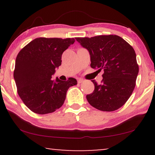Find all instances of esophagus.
Returning <instances> with one entry per match:
<instances>
[{"mask_svg": "<svg viewBox=\"0 0 155 155\" xmlns=\"http://www.w3.org/2000/svg\"><path fill=\"white\" fill-rule=\"evenodd\" d=\"M78 82L79 84H80V83H82V82H83V80L82 79H78Z\"/></svg>", "mask_w": 155, "mask_h": 155, "instance_id": "34e87169", "label": "esophagus"}]
</instances>
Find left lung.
I'll return each mask as SVG.
<instances>
[{"mask_svg":"<svg viewBox=\"0 0 155 155\" xmlns=\"http://www.w3.org/2000/svg\"><path fill=\"white\" fill-rule=\"evenodd\" d=\"M75 39L90 53V66L104 72L101 84L92 80L94 90L86 96L88 102L103 111L119 109L132 94L139 72L133 48L117 35Z\"/></svg>","mask_w":155,"mask_h":155,"instance_id":"1","label":"left lung"}]
</instances>
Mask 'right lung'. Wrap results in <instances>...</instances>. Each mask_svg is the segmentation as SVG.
I'll use <instances>...</instances> for the list:
<instances>
[{
  "label": "right lung",
  "instance_id": "add662e5",
  "mask_svg": "<svg viewBox=\"0 0 155 155\" xmlns=\"http://www.w3.org/2000/svg\"><path fill=\"white\" fill-rule=\"evenodd\" d=\"M75 41L73 38H37L19 52L14 79L19 96L31 111L38 114L55 111L62 107L70 87L77 84L73 78L67 81L58 78L51 80L61 65L63 51Z\"/></svg>",
  "mask_w": 155,
  "mask_h": 155
}]
</instances>
